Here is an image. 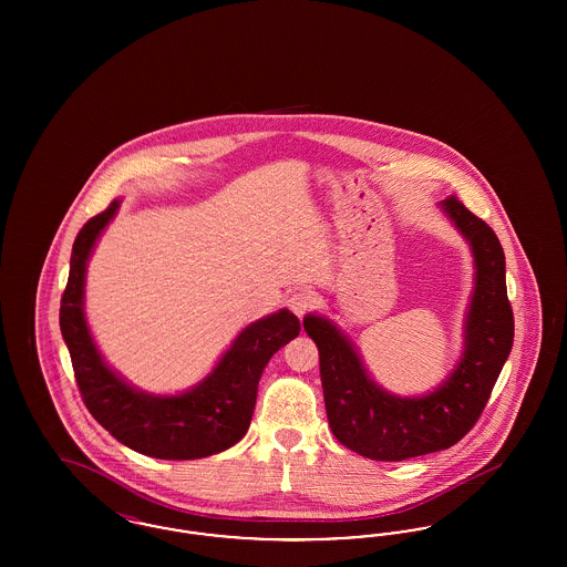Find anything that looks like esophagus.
Segmentation results:
<instances>
[{
    "instance_id": "1",
    "label": "esophagus",
    "mask_w": 567,
    "mask_h": 567,
    "mask_svg": "<svg viewBox=\"0 0 567 567\" xmlns=\"http://www.w3.org/2000/svg\"><path fill=\"white\" fill-rule=\"evenodd\" d=\"M312 303H315V297H312V293H308V291H299V293H293V296L289 297V308L299 319L312 308Z\"/></svg>"
}]
</instances>
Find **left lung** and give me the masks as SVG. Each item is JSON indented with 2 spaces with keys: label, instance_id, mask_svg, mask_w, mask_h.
<instances>
[{
  "label": "left lung",
  "instance_id": "1",
  "mask_svg": "<svg viewBox=\"0 0 567 567\" xmlns=\"http://www.w3.org/2000/svg\"><path fill=\"white\" fill-rule=\"evenodd\" d=\"M440 210L472 250L474 287L463 317V351L455 368L423 395H395L370 377L351 338L323 315L303 317L321 357L324 410L338 442L361 457L404 461L451 449L485 410L514 340L506 291V257L495 231L458 199Z\"/></svg>",
  "mask_w": 567,
  "mask_h": 567
}]
</instances>
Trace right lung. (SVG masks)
<instances>
[{"instance_id":"obj_1","label":"right lung","mask_w":567,"mask_h":567,"mask_svg":"<svg viewBox=\"0 0 567 567\" xmlns=\"http://www.w3.org/2000/svg\"><path fill=\"white\" fill-rule=\"evenodd\" d=\"M118 208L121 199H114L79 231L61 297V336L72 357L82 400L93 419L135 453L174 461L223 453L248 432L264 368L274 352L299 336V319L280 308L246 324L218 357L210 374L187 391L162 395L137 389L106 363L84 315L86 266Z\"/></svg>"}]
</instances>
